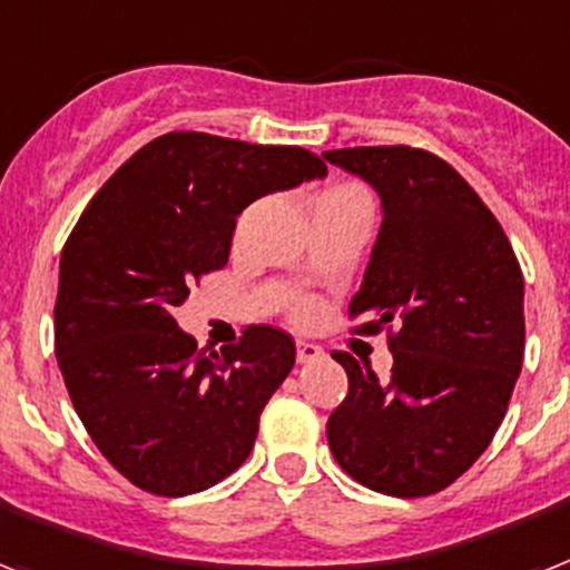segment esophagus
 Wrapping results in <instances>:
<instances>
[{"label":"esophagus","mask_w":570,"mask_h":570,"mask_svg":"<svg viewBox=\"0 0 570 570\" xmlns=\"http://www.w3.org/2000/svg\"><path fill=\"white\" fill-rule=\"evenodd\" d=\"M321 356H323V353H321V347H317V344H308V341H297V362L299 364H312V362H317Z\"/></svg>","instance_id":"obj_1"}]
</instances>
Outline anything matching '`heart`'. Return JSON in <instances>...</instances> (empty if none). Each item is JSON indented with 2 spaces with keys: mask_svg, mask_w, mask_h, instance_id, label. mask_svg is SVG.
Instances as JSON below:
<instances>
[{
  "mask_svg": "<svg viewBox=\"0 0 570 570\" xmlns=\"http://www.w3.org/2000/svg\"><path fill=\"white\" fill-rule=\"evenodd\" d=\"M344 194H362V188H356V185H335V188H326L321 194V197L317 199H330V197H344ZM317 199H314V203H317ZM308 308L303 306L299 308V314H306Z\"/></svg>",
  "mask_w": 570,
  "mask_h": 570,
  "instance_id": "heart-1",
  "label": "heart"
}]
</instances>
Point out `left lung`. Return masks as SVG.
I'll use <instances>...</instances> for the list:
<instances>
[{"mask_svg":"<svg viewBox=\"0 0 570 570\" xmlns=\"http://www.w3.org/2000/svg\"><path fill=\"white\" fill-rule=\"evenodd\" d=\"M382 199L350 317L389 330L391 380L347 353V397L326 421L335 462L367 489L426 498L448 489L498 432L523 362V273L507 232L448 161L414 147L323 153Z\"/></svg>","mask_w":570,"mask_h":570,"instance_id":"obj_1","label":"left lung"}]
</instances>
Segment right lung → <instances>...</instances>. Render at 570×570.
Instances as JSON below:
<instances>
[{
  "instance_id": "add662e5",
  "label": "right lung",
  "mask_w": 570,
  "mask_h": 570,
  "mask_svg": "<svg viewBox=\"0 0 570 570\" xmlns=\"http://www.w3.org/2000/svg\"><path fill=\"white\" fill-rule=\"evenodd\" d=\"M326 176L299 147L167 131L140 147L63 244L55 356L85 430L138 489L203 491L244 465L258 417L294 367V338L253 323L220 353L173 308L229 262L238 214Z\"/></svg>"
}]
</instances>
